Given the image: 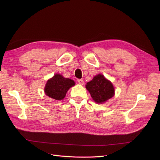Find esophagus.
<instances>
[{
	"instance_id": "obj_1",
	"label": "esophagus",
	"mask_w": 160,
	"mask_h": 160,
	"mask_svg": "<svg viewBox=\"0 0 160 160\" xmlns=\"http://www.w3.org/2000/svg\"><path fill=\"white\" fill-rule=\"evenodd\" d=\"M78 83H79V84H80V85H83L84 84V81L83 80V79H78Z\"/></svg>"
}]
</instances>
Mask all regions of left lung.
<instances>
[{
	"label": "left lung",
	"mask_w": 160,
	"mask_h": 160,
	"mask_svg": "<svg viewBox=\"0 0 160 160\" xmlns=\"http://www.w3.org/2000/svg\"><path fill=\"white\" fill-rule=\"evenodd\" d=\"M86 89L97 103H103L113 98L115 90L111 82L101 74L95 75L86 84Z\"/></svg>",
	"instance_id": "1"
}]
</instances>
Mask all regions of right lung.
Wrapping results in <instances>:
<instances>
[{
    "instance_id": "1",
    "label": "right lung",
    "mask_w": 160,
    "mask_h": 160,
    "mask_svg": "<svg viewBox=\"0 0 160 160\" xmlns=\"http://www.w3.org/2000/svg\"><path fill=\"white\" fill-rule=\"evenodd\" d=\"M75 85L73 80L65 78L60 74H55L47 81L44 90L45 94L51 98L62 100L65 98L67 91Z\"/></svg>"
}]
</instances>
